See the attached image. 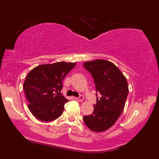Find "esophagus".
<instances>
[{
    "label": "esophagus",
    "mask_w": 159,
    "mask_h": 159,
    "mask_svg": "<svg viewBox=\"0 0 159 159\" xmlns=\"http://www.w3.org/2000/svg\"><path fill=\"white\" fill-rule=\"evenodd\" d=\"M75 100L78 101H83L84 100V96H80L79 98H75Z\"/></svg>",
    "instance_id": "obj_1"
}]
</instances>
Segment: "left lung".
Listing matches in <instances>:
<instances>
[{"label":"left lung","mask_w":159,"mask_h":159,"mask_svg":"<svg viewBox=\"0 0 159 159\" xmlns=\"http://www.w3.org/2000/svg\"><path fill=\"white\" fill-rule=\"evenodd\" d=\"M84 66L92 74L96 91L100 93L93 113L84 116V121L91 131L104 132L115 124L124 110L129 92L127 80L118 67L107 60L87 61Z\"/></svg>","instance_id":"obj_1"}]
</instances>
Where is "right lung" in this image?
<instances>
[{
    "mask_svg": "<svg viewBox=\"0 0 159 159\" xmlns=\"http://www.w3.org/2000/svg\"><path fill=\"white\" fill-rule=\"evenodd\" d=\"M76 65L75 62H57L42 64L30 70L23 89L32 114L37 119L50 122L62 115L68 100L60 94L62 80Z\"/></svg>",
    "mask_w": 159,
    "mask_h": 159,
    "instance_id": "add662e5",
    "label": "right lung"
}]
</instances>
